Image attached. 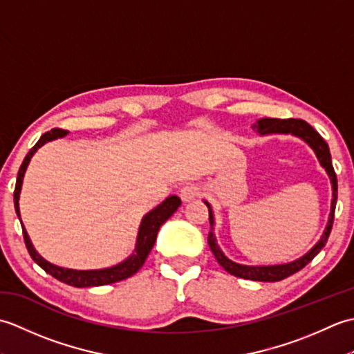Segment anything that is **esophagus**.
<instances>
[{
  "mask_svg": "<svg viewBox=\"0 0 354 354\" xmlns=\"http://www.w3.org/2000/svg\"><path fill=\"white\" fill-rule=\"evenodd\" d=\"M199 194H201V189L196 184H185L181 189V199L185 202L198 198Z\"/></svg>",
  "mask_w": 354,
  "mask_h": 354,
  "instance_id": "esophagus-1",
  "label": "esophagus"
}]
</instances>
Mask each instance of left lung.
<instances>
[{"instance_id": "left-lung-1", "label": "left lung", "mask_w": 354, "mask_h": 354, "mask_svg": "<svg viewBox=\"0 0 354 354\" xmlns=\"http://www.w3.org/2000/svg\"><path fill=\"white\" fill-rule=\"evenodd\" d=\"M252 129L257 132L260 137H265V135H293L299 140H303L307 146H309L315 155H317L321 167L326 170V173L330 178V184H332V205H330V214L327 221V227L322 232L321 239L315 243L309 251H307L301 257L289 261V263H280V265H242V263H236L230 260L227 255L217 245V240L214 236V213L213 208L209 205V202L204 201L205 205L208 207L209 213V225H212V231L208 234V245L209 250L214 254L217 263L230 272L231 275L245 278V280H254V281H280L283 278L289 277L292 274L298 272L299 269H303L307 263L313 260L315 255H317L322 248L326 246L327 239L330 236V231H332V225L335 219V208H336V199H337V179L335 175L333 165H332V156H330V149L327 142L322 140L321 135L313 129V127L303 122V120H295V118H288V120H280V118H260L252 124Z\"/></svg>"}]
</instances>
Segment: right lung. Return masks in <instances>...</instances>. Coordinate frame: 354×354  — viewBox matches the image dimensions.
<instances>
[{
	"instance_id": "add662e5",
	"label": "right lung",
	"mask_w": 354,
	"mask_h": 354,
	"mask_svg": "<svg viewBox=\"0 0 354 354\" xmlns=\"http://www.w3.org/2000/svg\"><path fill=\"white\" fill-rule=\"evenodd\" d=\"M66 133L68 132L62 129H51L50 132H45L39 138V141L33 146V149H30V152L24 158V161H22L18 171L17 185H15V193H13L15 212H17L19 221H21L19 194H21L22 181H24V175L30 164V160H32L33 155L37 152V149L42 147L44 145H47L50 141L66 137ZM179 205H181V199L173 194V196H169L167 199L162 201L160 205H156L153 209H150V212L141 219L133 252L123 261L117 263V265L111 268H103V269L82 270V269H68V268H61L57 265H53V263L45 260L42 255H39V252L35 250L32 240H30L24 225H22V221H21V227H22V234H24V242L28 250L30 257H32L37 265L45 270V272L57 278L59 281L74 286V288H93V286H104V284L122 281V280H126V278L132 277L133 274H137L140 268L145 265L149 252L152 251L156 240V234L158 231H160L161 225L176 212Z\"/></svg>"
}]
</instances>
